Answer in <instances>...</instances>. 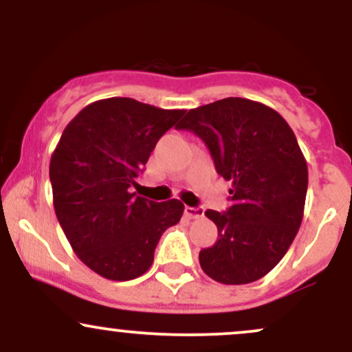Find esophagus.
<instances>
[{
  "mask_svg": "<svg viewBox=\"0 0 352 352\" xmlns=\"http://www.w3.org/2000/svg\"><path fill=\"white\" fill-rule=\"evenodd\" d=\"M205 210L201 207H185V215L188 218H193V220H199V218L204 217Z\"/></svg>",
  "mask_w": 352,
  "mask_h": 352,
  "instance_id": "obj_1",
  "label": "esophagus"
}]
</instances>
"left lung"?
Returning a JSON list of instances; mask_svg holds the SVG:
<instances>
[{"instance_id": "left-lung-1", "label": "left lung", "mask_w": 352, "mask_h": 352, "mask_svg": "<svg viewBox=\"0 0 352 352\" xmlns=\"http://www.w3.org/2000/svg\"><path fill=\"white\" fill-rule=\"evenodd\" d=\"M175 127L199 135L232 182V207L205 212L218 238L200 252L201 270L221 285L260 280L288 252L305 213L308 165L296 135L274 109L243 98L190 109Z\"/></svg>"}]
</instances>
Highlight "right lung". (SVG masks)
<instances>
[{
    "label": "right lung",
    "mask_w": 352,
    "mask_h": 352,
    "mask_svg": "<svg viewBox=\"0 0 352 352\" xmlns=\"http://www.w3.org/2000/svg\"><path fill=\"white\" fill-rule=\"evenodd\" d=\"M184 114L131 98L96 100L66 125L52 152L56 217L79 260L102 278L144 274L162 233L184 215L180 200L159 204L132 192L155 144Z\"/></svg>",
    "instance_id": "add662e5"
}]
</instances>
